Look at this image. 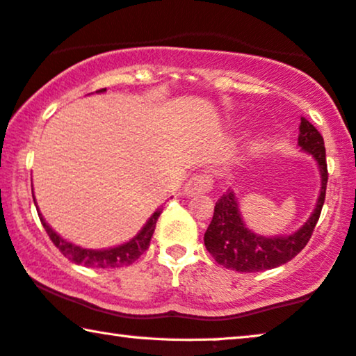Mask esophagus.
<instances>
[{"label":"esophagus","mask_w":356,"mask_h":356,"mask_svg":"<svg viewBox=\"0 0 356 356\" xmlns=\"http://www.w3.org/2000/svg\"><path fill=\"white\" fill-rule=\"evenodd\" d=\"M213 189V178L209 173H199L194 175L188 179V183L184 184L183 188V194L186 197H195L199 194L209 193V191Z\"/></svg>","instance_id":"34e87169"}]
</instances>
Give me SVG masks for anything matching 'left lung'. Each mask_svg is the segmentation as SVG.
<instances>
[{
  "label": "left lung",
  "mask_w": 356,
  "mask_h": 356,
  "mask_svg": "<svg viewBox=\"0 0 356 356\" xmlns=\"http://www.w3.org/2000/svg\"><path fill=\"white\" fill-rule=\"evenodd\" d=\"M298 146L315 161L320 172V194L307 221L288 235L256 234L243 221L237 195L229 189L218 199L204 235L205 247L218 264L237 272L269 270L291 261L307 245L325 204L327 168L323 136L304 118H300Z\"/></svg>",
  "instance_id": "1"
}]
</instances>
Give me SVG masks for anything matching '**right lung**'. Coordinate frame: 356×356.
<instances>
[{
    "label": "right lung",
    "mask_w": 356,
    "mask_h": 356,
    "mask_svg": "<svg viewBox=\"0 0 356 356\" xmlns=\"http://www.w3.org/2000/svg\"><path fill=\"white\" fill-rule=\"evenodd\" d=\"M106 92V89H100L97 90V94H103ZM33 200H35L36 210H38V216L44 226L46 232L54 245L60 250L65 258H68L71 262L74 264H81L86 267H100V269H111V267H124L135 262L140 258L141 254L145 253L149 247V240L154 234L156 229V222L157 218L161 216L162 209H156V211L149 216V220L145 222V226L136 232L132 238L127 240L121 245H116V247H109V248H102V250H92V248H84L79 247V245H74L70 240L63 238L62 235L57 234L54 229L49 226V222H46L44 218H42L40 209H38L35 194H33Z\"/></svg>",
    "instance_id": "add662e5"
}]
</instances>
